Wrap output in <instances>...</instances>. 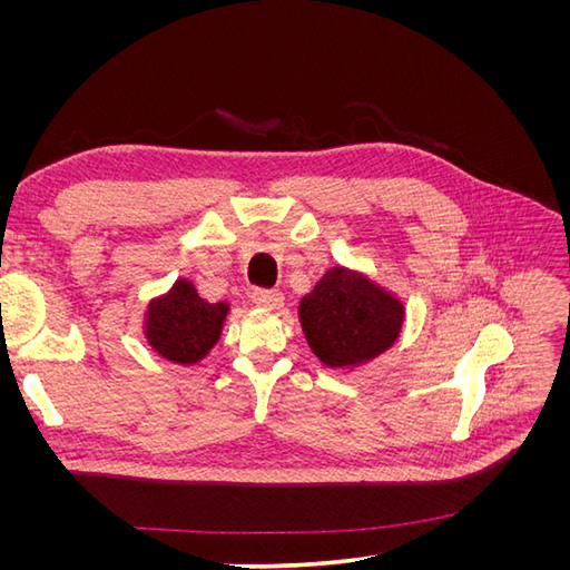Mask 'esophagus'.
I'll return each mask as SVG.
<instances>
[{
  "instance_id": "1",
  "label": "esophagus",
  "mask_w": 570,
  "mask_h": 570,
  "mask_svg": "<svg viewBox=\"0 0 570 570\" xmlns=\"http://www.w3.org/2000/svg\"><path fill=\"white\" fill-rule=\"evenodd\" d=\"M252 302L264 308H281L283 306V292L278 289H254Z\"/></svg>"
}]
</instances>
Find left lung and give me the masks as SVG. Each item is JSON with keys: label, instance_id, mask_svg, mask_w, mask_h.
<instances>
[{"label": "left lung", "instance_id": "8db88e82", "mask_svg": "<svg viewBox=\"0 0 570 570\" xmlns=\"http://www.w3.org/2000/svg\"><path fill=\"white\" fill-rule=\"evenodd\" d=\"M312 352L331 368H354L387 352L400 337L404 304L368 275L335 266L299 302Z\"/></svg>", "mask_w": 570, "mask_h": 570}]
</instances>
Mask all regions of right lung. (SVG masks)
<instances>
[{
  "instance_id": "right-lung-1",
  "label": "right lung",
  "mask_w": 570,
  "mask_h": 570,
  "mask_svg": "<svg viewBox=\"0 0 570 570\" xmlns=\"http://www.w3.org/2000/svg\"><path fill=\"white\" fill-rule=\"evenodd\" d=\"M230 306L206 302L195 285L180 278L166 295L151 299L145 314L149 347L174 364H197L220 337Z\"/></svg>"
}]
</instances>
